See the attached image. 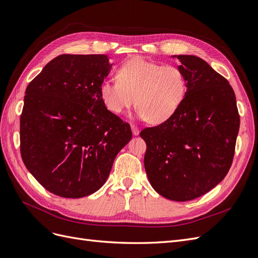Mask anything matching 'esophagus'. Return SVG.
<instances>
[{"label": "esophagus", "mask_w": 258, "mask_h": 258, "mask_svg": "<svg viewBox=\"0 0 258 258\" xmlns=\"http://www.w3.org/2000/svg\"><path fill=\"white\" fill-rule=\"evenodd\" d=\"M131 128L133 132V135H135V136L139 135V128L136 125H134V124H131Z\"/></svg>", "instance_id": "esophagus-1"}]
</instances>
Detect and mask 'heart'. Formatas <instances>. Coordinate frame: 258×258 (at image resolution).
I'll list each match as a JSON object with an SVG mask.
<instances>
[{
  "instance_id": "heart-1",
  "label": "heart",
  "mask_w": 258,
  "mask_h": 258,
  "mask_svg": "<svg viewBox=\"0 0 258 258\" xmlns=\"http://www.w3.org/2000/svg\"><path fill=\"white\" fill-rule=\"evenodd\" d=\"M186 92L184 75L177 66L134 56L117 70V80L106 79L99 94L108 110L121 114L138 105L136 117L160 124L177 112Z\"/></svg>"
}]
</instances>
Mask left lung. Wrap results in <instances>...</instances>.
Here are the masks:
<instances>
[{
    "label": "left lung",
    "instance_id": "obj_1",
    "mask_svg": "<svg viewBox=\"0 0 258 258\" xmlns=\"http://www.w3.org/2000/svg\"><path fill=\"white\" fill-rule=\"evenodd\" d=\"M178 59L186 92L172 117L140 132L147 144L145 169L157 193L187 202L211 190L227 174L240 126L229 82L196 55Z\"/></svg>",
    "mask_w": 258,
    "mask_h": 258
}]
</instances>
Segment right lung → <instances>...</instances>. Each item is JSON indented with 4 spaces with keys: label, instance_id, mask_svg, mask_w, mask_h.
I'll list each match as a JSON object with an SVG mask.
<instances>
[{
    "label": "right lung",
    "instance_id": "right-lung-1",
    "mask_svg": "<svg viewBox=\"0 0 258 258\" xmlns=\"http://www.w3.org/2000/svg\"><path fill=\"white\" fill-rule=\"evenodd\" d=\"M106 54H62L33 79L20 117V151L47 190L65 198L95 193L132 139L128 123L105 107L99 87Z\"/></svg>",
    "mask_w": 258,
    "mask_h": 258
}]
</instances>
